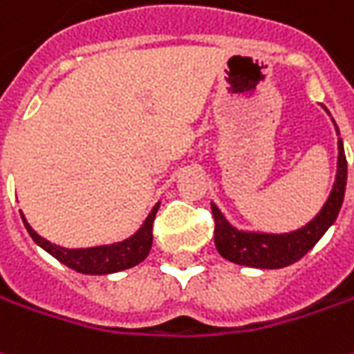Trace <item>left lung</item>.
Returning a JSON list of instances; mask_svg holds the SVG:
<instances>
[{
    "label": "left lung",
    "mask_w": 354,
    "mask_h": 354,
    "mask_svg": "<svg viewBox=\"0 0 354 354\" xmlns=\"http://www.w3.org/2000/svg\"><path fill=\"white\" fill-rule=\"evenodd\" d=\"M345 186H347V158H345L343 143L339 139L337 178L331 189V196L314 221H310L306 227L288 232V234L240 232L228 225L215 205H211L213 218H215L217 252L223 258L238 266L259 269L287 268L302 258L308 250H312L319 238L324 236V232L333 225L343 203V197H345Z\"/></svg>",
    "instance_id": "obj_1"
}]
</instances>
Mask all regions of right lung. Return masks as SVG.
<instances>
[{"label": "right lung", "mask_w": 354, "mask_h": 354, "mask_svg": "<svg viewBox=\"0 0 354 354\" xmlns=\"http://www.w3.org/2000/svg\"><path fill=\"white\" fill-rule=\"evenodd\" d=\"M158 205H155L151 215L143 223V227L139 228V232L126 242L112 244V246L86 248V250H67V248L50 244L48 240L36 234L25 221V217H23V223L36 244L44 248L48 254H52L64 266L75 269L79 273H85V275H106V273H116L122 269L133 268L149 256V250L153 244V223H155Z\"/></svg>", "instance_id": "right-lung-1"}]
</instances>
